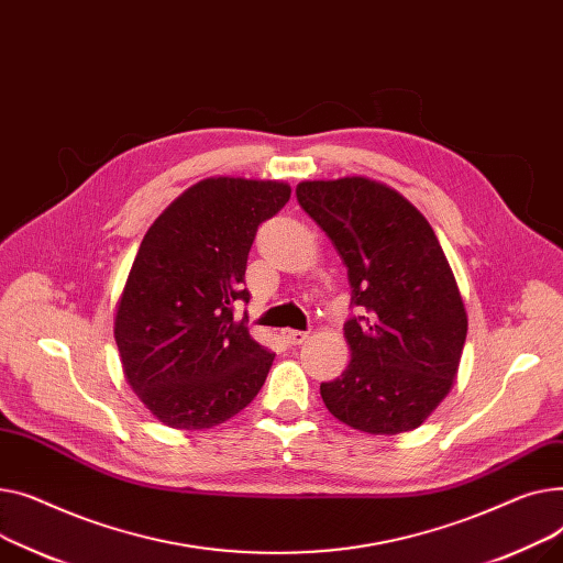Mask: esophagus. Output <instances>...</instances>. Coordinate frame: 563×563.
Listing matches in <instances>:
<instances>
[{
  "label": "esophagus",
  "instance_id": "34e87169",
  "mask_svg": "<svg viewBox=\"0 0 563 563\" xmlns=\"http://www.w3.org/2000/svg\"><path fill=\"white\" fill-rule=\"evenodd\" d=\"M282 336H284V341H286L288 345H302V343L309 339L307 332H297V329H284Z\"/></svg>",
  "mask_w": 563,
  "mask_h": 563
}]
</instances>
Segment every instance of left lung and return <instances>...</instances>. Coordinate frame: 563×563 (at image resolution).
<instances>
[{"mask_svg": "<svg viewBox=\"0 0 563 563\" xmlns=\"http://www.w3.org/2000/svg\"><path fill=\"white\" fill-rule=\"evenodd\" d=\"M297 202L339 252L352 305L350 363L320 384L334 418L368 434L420 427L448 398L468 334V313L427 218L395 188L368 177L313 179Z\"/></svg>", "mask_w": 563, "mask_h": 563, "instance_id": "1", "label": "left lung"}]
</instances>
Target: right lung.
<instances>
[{
  "label": "right lung",
  "mask_w": 563,
  "mask_h": 563,
  "mask_svg": "<svg viewBox=\"0 0 563 563\" xmlns=\"http://www.w3.org/2000/svg\"><path fill=\"white\" fill-rule=\"evenodd\" d=\"M288 200L284 181L209 177L147 229L113 334L126 384L158 422L211 429L266 382L275 354L234 318V302L250 300L243 284L258 224Z\"/></svg>",
  "instance_id": "add662e5"
}]
</instances>
